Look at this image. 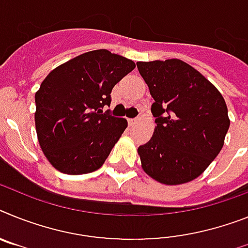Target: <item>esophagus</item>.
I'll list each match as a JSON object with an SVG mask.
<instances>
[{"instance_id": "1", "label": "esophagus", "mask_w": 248, "mask_h": 248, "mask_svg": "<svg viewBox=\"0 0 248 248\" xmlns=\"http://www.w3.org/2000/svg\"><path fill=\"white\" fill-rule=\"evenodd\" d=\"M141 118L140 117H136V118H132V120H128V124H131V126H134L135 124H137V122H140Z\"/></svg>"}]
</instances>
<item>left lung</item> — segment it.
Wrapping results in <instances>:
<instances>
[{"label": "left lung", "instance_id": "8db88e82", "mask_svg": "<svg viewBox=\"0 0 248 248\" xmlns=\"http://www.w3.org/2000/svg\"><path fill=\"white\" fill-rule=\"evenodd\" d=\"M154 98L155 130L137 149L141 168L166 185L202 175L223 147L230 128L226 102L203 74L183 60L137 62Z\"/></svg>", "mask_w": 248, "mask_h": 248}]
</instances>
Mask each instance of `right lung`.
Here are the masks:
<instances>
[{"label": "right lung", "mask_w": 248, "mask_h": 248, "mask_svg": "<svg viewBox=\"0 0 248 248\" xmlns=\"http://www.w3.org/2000/svg\"><path fill=\"white\" fill-rule=\"evenodd\" d=\"M106 49L80 54L51 70L35 93V127L44 155L63 174L99 169L127 127L103 112L114 85L135 69Z\"/></svg>", "instance_id": "right-lung-1"}]
</instances>
